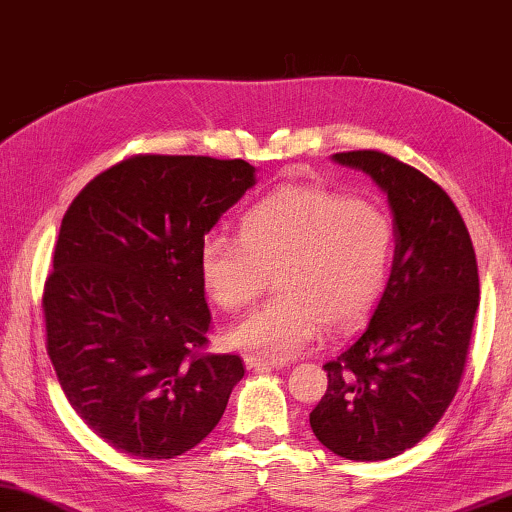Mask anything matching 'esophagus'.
Listing matches in <instances>:
<instances>
[{
  "mask_svg": "<svg viewBox=\"0 0 512 512\" xmlns=\"http://www.w3.org/2000/svg\"><path fill=\"white\" fill-rule=\"evenodd\" d=\"M246 368L255 372L273 370V368H285V361H278V358H266V356H246Z\"/></svg>",
  "mask_w": 512,
  "mask_h": 512,
  "instance_id": "obj_1",
  "label": "esophagus"
}]
</instances>
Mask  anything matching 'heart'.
<instances>
[{
	"instance_id": "heart-1",
	"label": "heart",
	"mask_w": 512,
	"mask_h": 512,
	"mask_svg": "<svg viewBox=\"0 0 512 512\" xmlns=\"http://www.w3.org/2000/svg\"><path fill=\"white\" fill-rule=\"evenodd\" d=\"M391 255V223L375 204L319 186H285L243 213L241 236H204L197 264L207 294L225 310L253 303L276 273L280 296L236 322L227 340L287 361L326 326L349 333L370 317Z\"/></svg>"
}]
</instances>
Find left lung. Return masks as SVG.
<instances>
[{
    "label": "left lung",
    "mask_w": 512,
    "mask_h": 512,
    "mask_svg": "<svg viewBox=\"0 0 512 512\" xmlns=\"http://www.w3.org/2000/svg\"><path fill=\"white\" fill-rule=\"evenodd\" d=\"M375 181L393 216L395 253L370 322L335 361L310 427L331 453L388 460L416 446L453 402L480 303L467 225L444 190L381 151L333 154Z\"/></svg>",
    "instance_id": "1"
}]
</instances>
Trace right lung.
Masks as SVG:
<instances>
[{"instance_id":"1","label":"right lung","mask_w":512,"mask_h":512,"mask_svg":"<svg viewBox=\"0 0 512 512\" xmlns=\"http://www.w3.org/2000/svg\"><path fill=\"white\" fill-rule=\"evenodd\" d=\"M255 174L239 158L133 156L61 220L43 294L48 356L71 407L121 453L195 448L243 379L239 356L197 354L211 324L197 257Z\"/></svg>"}]
</instances>
